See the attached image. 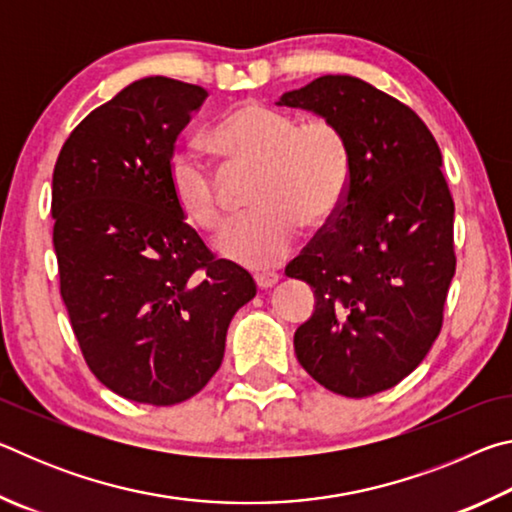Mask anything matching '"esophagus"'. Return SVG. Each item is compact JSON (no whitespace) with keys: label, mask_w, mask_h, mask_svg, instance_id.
<instances>
[{"label":"esophagus","mask_w":512,"mask_h":512,"mask_svg":"<svg viewBox=\"0 0 512 512\" xmlns=\"http://www.w3.org/2000/svg\"><path fill=\"white\" fill-rule=\"evenodd\" d=\"M277 280H280V275L277 273H257L255 275V282L259 289H271L273 284H277Z\"/></svg>","instance_id":"esophagus-1"}]
</instances>
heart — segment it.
I'll list each match as a JSON object with an SVG mask.
<instances>
[{
    "mask_svg": "<svg viewBox=\"0 0 512 512\" xmlns=\"http://www.w3.org/2000/svg\"><path fill=\"white\" fill-rule=\"evenodd\" d=\"M214 149L230 167H257L253 205L216 239L230 262L255 271L282 264L300 239V223L323 228L350 185V149L327 119L302 121L291 112L248 101L212 128ZM173 203L201 230L223 221L219 178L196 144H180L167 162Z\"/></svg>",
    "mask_w": 512,
    "mask_h": 512,
    "instance_id": "obj_1",
    "label": "heart"
}]
</instances>
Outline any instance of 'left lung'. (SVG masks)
I'll return each instance as SVG.
<instances>
[{"label": "left lung", "instance_id": "8db88e82", "mask_svg": "<svg viewBox=\"0 0 512 512\" xmlns=\"http://www.w3.org/2000/svg\"><path fill=\"white\" fill-rule=\"evenodd\" d=\"M277 106L332 121L350 149L339 212L284 271L316 296L296 357L332 393L388 391L438 339L456 271L443 155L409 106L354 76H320Z\"/></svg>", "mask_w": 512, "mask_h": 512}]
</instances>
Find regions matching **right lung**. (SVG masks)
<instances>
[{
  "mask_svg": "<svg viewBox=\"0 0 512 512\" xmlns=\"http://www.w3.org/2000/svg\"><path fill=\"white\" fill-rule=\"evenodd\" d=\"M205 99L167 76L135 81L74 128L54 167L60 296L90 370L131 402L201 391L257 293L248 271L207 250L167 185L173 144Z\"/></svg>",
  "mask_w": 512,
  "mask_h": 512,
  "instance_id": "add662e5",
  "label": "right lung"
}]
</instances>
